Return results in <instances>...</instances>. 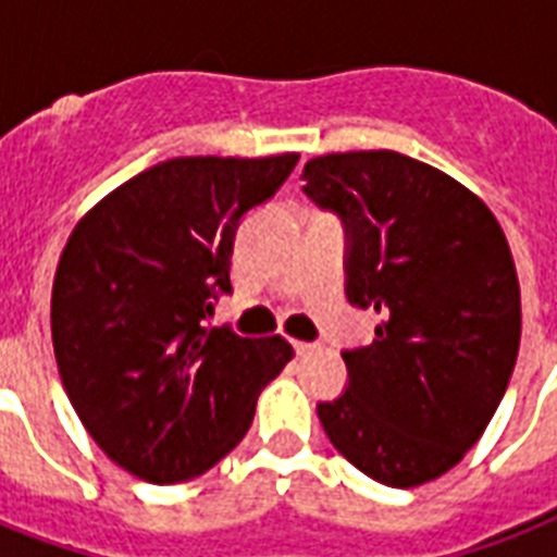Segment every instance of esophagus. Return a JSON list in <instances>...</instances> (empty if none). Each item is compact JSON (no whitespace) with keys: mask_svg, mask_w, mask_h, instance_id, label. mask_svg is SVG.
Segmentation results:
<instances>
[{"mask_svg":"<svg viewBox=\"0 0 557 557\" xmlns=\"http://www.w3.org/2000/svg\"><path fill=\"white\" fill-rule=\"evenodd\" d=\"M318 349H321V344H318V341H295V352H297V356H300V358L314 356Z\"/></svg>","mask_w":557,"mask_h":557,"instance_id":"1","label":"esophagus"}]
</instances>
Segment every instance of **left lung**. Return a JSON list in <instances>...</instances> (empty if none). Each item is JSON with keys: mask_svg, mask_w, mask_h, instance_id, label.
Listing matches in <instances>:
<instances>
[{"mask_svg": "<svg viewBox=\"0 0 557 557\" xmlns=\"http://www.w3.org/2000/svg\"><path fill=\"white\" fill-rule=\"evenodd\" d=\"M304 193L344 225L347 300L381 314L318 405L330 442L393 488L436 480L483 436L520 347V286L474 193L393 150L306 161Z\"/></svg>", "mask_w": 557, "mask_h": 557, "instance_id": "8db88e82", "label": "left lung"}]
</instances>
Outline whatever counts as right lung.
I'll return each instance as SVG.
<instances>
[{"mask_svg":"<svg viewBox=\"0 0 557 557\" xmlns=\"http://www.w3.org/2000/svg\"><path fill=\"white\" fill-rule=\"evenodd\" d=\"M295 164L297 152L161 161L98 201L65 243L51 292L60 379L100 450L147 483H182L231 454L295 356L280 335L210 326L231 295L236 227Z\"/></svg>","mask_w":557,"mask_h":557,"instance_id":"obj_1","label":"right lung"}]
</instances>
